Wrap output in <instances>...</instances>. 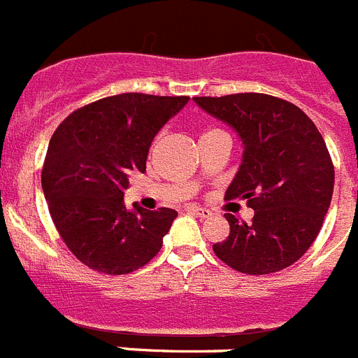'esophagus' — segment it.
Returning <instances> with one entry per match:
<instances>
[{
	"instance_id": "34e87169",
	"label": "esophagus",
	"mask_w": 358,
	"mask_h": 358,
	"mask_svg": "<svg viewBox=\"0 0 358 358\" xmlns=\"http://www.w3.org/2000/svg\"><path fill=\"white\" fill-rule=\"evenodd\" d=\"M188 211H189V213L197 215V217H201V218H208V217H211V211H210V210H206V208L188 206Z\"/></svg>"
}]
</instances>
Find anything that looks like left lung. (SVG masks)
I'll list each match as a JSON object with an SVG mask.
<instances>
[{
	"mask_svg": "<svg viewBox=\"0 0 358 358\" xmlns=\"http://www.w3.org/2000/svg\"><path fill=\"white\" fill-rule=\"evenodd\" d=\"M242 141V163L226 199H245L251 224L226 213L229 236L213 251L245 274H271L308 251L334 194V164L321 132L294 103L264 93L195 96Z\"/></svg>",
	"mask_w": 358,
	"mask_h": 358,
	"instance_id": "left-lung-1",
	"label": "left lung"
}]
</instances>
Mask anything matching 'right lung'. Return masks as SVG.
<instances>
[{
  "label": "right lung",
  "mask_w": 358,
  "mask_h": 358,
  "mask_svg": "<svg viewBox=\"0 0 358 358\" xmlns=\"http://www.w3.org/2000/svg\"><path fill=\"white\" fill-rule=\"evenodd\" d=\"M189 96L122 93L73 110L50 140L41 182L69 251L106 274H125L159 252L177 211L125 208L129 173L145 172L154 136Z\"/></svg>",
  "instance_id": "obj_1"
}]
</instances>
